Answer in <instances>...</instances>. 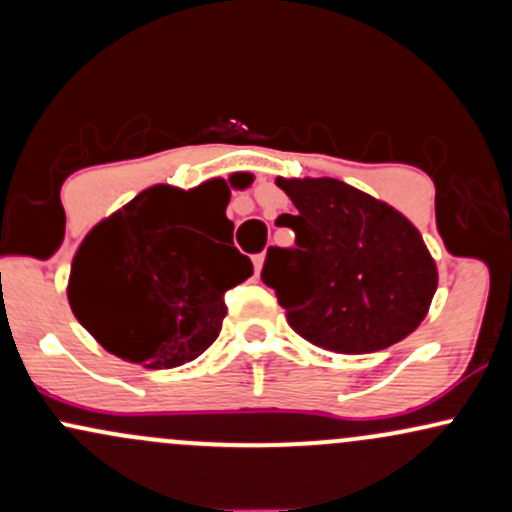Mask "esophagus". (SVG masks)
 I'll return each instance as SVG.
<instances>
[{
  "label": "esophagus",
  "mask_w": 512,
  "mask_h": 512,
  "mask_svg": "<svg viewBox=\"0 0 512 512\" xmlns=\"http://www.w3.org/2000/svg\"><path fill=\"white\" fill-rule=\"evenodd\" d=\"M264 260H267V252H262V255H257V257H255V269H257V274L262 272V267H264Z\"/></svg>",
  "instance_id": "obj_1"
}]
</instances>
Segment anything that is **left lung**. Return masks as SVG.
I'll return each mask as SVG.
<instances>
[{
	"mask_svg": "<svg viewBox=\"0 0 512 512\" xmlns=\"http://www.w3.org/2000/svg\"><path fill=\"white\" fill-rule=\"evenodd\" d=\"M296 211L276 223L298 250L269 248L262 279L293 332L337 354H373L424 322L438 267L402 211L334 178H276ZM296 256L299 274L290 276Z\"/></svg>",
	"mask_w": 512,
	"mask_h": 512,
	"instance_id": "obj_1",
	"label": "left lung"
}]
</instances>
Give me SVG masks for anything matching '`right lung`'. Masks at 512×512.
I'll return each mask as SVG.
<instances>
[{
	"instance_id": "right-lung-1",
	"label": "right lung",
	"mask_w": 512,
	"mask_h": 512,
	"mask_svg": "<svg viewBox=\"0 0 512 512\" xmlns=\"http://www.w3.org/2000/svg\"><path fill=\"white\" fill-rule=\"evenodd\" d=\"M231 192L214 178L180 190L154 185L98 221L74 252L67 298L108 354L144 368H178L216 342L228 289L252 262L197 233L226 219Z\"/></svg>"
}]
</instances>
